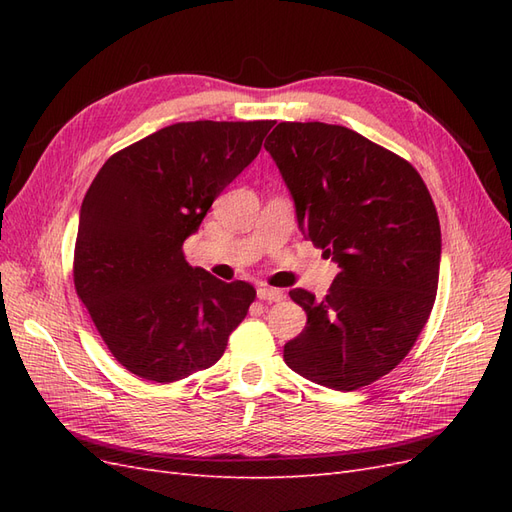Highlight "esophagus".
Listing matches in <instances>:
<instances>
[{
	"label": "esophagus",
	"instance_id": "34e87169",
	"mask_svg": "<svg viewBox=\"0 0 512 512\" xmlns=\"http://www.w3.org/2000/svg\"><path fill=\"white\" fill-rule=\"evenodd\" d=\"M256 294H258L260 301H269V303H277V301H284L286 299V294L282 290L269 288V286H258Z\"/></svg>",
	"mask_w": 512,
	"mask_h": 512
}]
</instances>
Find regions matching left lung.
<instances>
[{
  "label": "left lung",
  "instance_id": "8db88e82",
  "mask_svg": "<svg viewBox=\"0 0 512 512\" xmlns=\"http://www.w3.org/2000/svg\"><path fill=\"white\" fill-rule=\"evenodd\" d=\"M265 149L292 196L299 230L335 260L322 301L290 290L307 324L286 365L333 391H356L401 363L436 301L442 235L421 175L344 126L277 123Z\"/></svg>",
  "mask_w": 512,
  "mask_h": 512
}]
</instances>
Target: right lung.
<instances>
[{"instance_id": "1", "label": "right lung", "mask_w": 512, "mask_h": 512, "mask_svg": "<svg viewBox=\"0 0 512 512\" xmlns=\"http://www.w3.org/2000/svg\"><path fill=\"white\" fill-rule=\"evenodd\" d=\"M273 121H188L108 158L83 198L74 286L132 374L175 382L220 361L256 290L190 267L183 243Z\"/></svg>"}]
</instances>
